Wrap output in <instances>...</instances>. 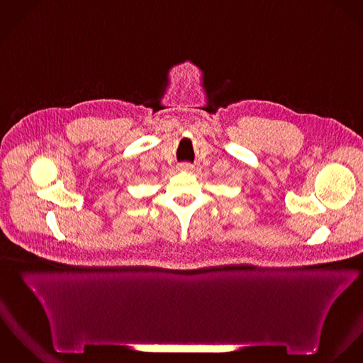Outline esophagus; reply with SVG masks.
I'll list each match as a JSON object with an SVG mask.
<instances>
[{"label":"esophagus","mask_w":363,"mask_h":363,"mask_svg":"<svg viewBox=\"0 0 363 363\" xmlns=\"http://www.w3.org/2000/svg\"><path fill=\"white\" fill-rule=\"evenodd\" d=\"M192 165L191 164H188V162H182V164H179V169H182V171H192Z\"/></svg>","instance_id":"34e87169"}]
</instances>
